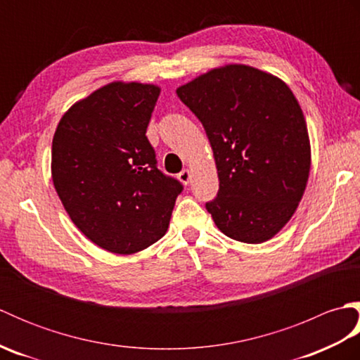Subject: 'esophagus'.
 <instances>
[{"label":"esophagus","instance_id":"esophagus-1","mask_svg":"<svg viewBox=\"0 0 360 360\" xmlns=\"http://www.w3.org/2000/svg\"><path fill=\"white\" fill-rule=\"evenodd\" d=\"M190 179H192V173H190L188 168H184V170H182V172L179 173V181H181L184 186H187L188 182H190Z\"/></svg>","mask_w":360,"mask_h":360}]
</instances>
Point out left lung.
<instances>
[{
	"label": "left lung",
	"mask_w": 360,
	"mask_h": 360,
	"mask_svg": "<svg viewBox=\"0 0 360 360\" xmlns=\"http://www.w3.org/2000/svg\"><path fill=\"white\" fill-rule=\"evenodd\" d=\"M176 94L201 120L219 190L205 209L229 238L259 244L292 218L307 188L311 143L303 111L281 79L248 65L198 75Z\"/></svg>",
	"instance_id": "left-lung-1"
}]
</instances>
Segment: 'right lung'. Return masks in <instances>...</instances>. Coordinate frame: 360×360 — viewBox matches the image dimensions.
<instances>
[{
    "instance_id": "right-lung-1",
    "label": "right lung",
    "mask_w": 360,
    "mask_h": 360,
    "mask_svg": "<svg viewBox=\"0 0 360 360\" xmlns=\"http://www.w3.org/2000/svg\"><path fill=\"white\" fill-rule=\"evenodd\" d=\"M160 88L111 82L75 102L52 139L51 173L68 215L88 240L129 255L165 235L178 181L156 167L147 127Z\"/></svg>"
}]
</instances>
